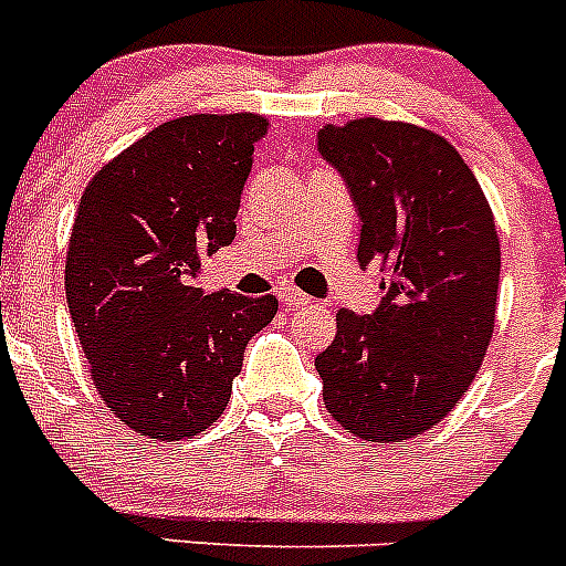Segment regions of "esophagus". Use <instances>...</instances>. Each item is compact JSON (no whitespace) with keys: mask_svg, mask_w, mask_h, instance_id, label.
<instances>
[{"mask_svg":"<svg viewBox=\"0 0 566 566\" xmlns=\"http://www.w3.org/2000/svg\"><path fill=\"white\" fill-rule=\"evenodd\" d=\"M277 297L286 308H300V306H308V303H312V297H308V294H303L300 289H294V286H280Z\"/></svg>","mask_w":566,"mask_h":566,"instance_id":"obj_1","label":"esophagus"}]
</instances>
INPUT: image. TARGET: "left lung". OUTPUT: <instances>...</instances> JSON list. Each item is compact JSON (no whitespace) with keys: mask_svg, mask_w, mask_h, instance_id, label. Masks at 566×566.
I'll return each mask as SVG.
<instances>
[{"mask_svg":"<svg viewBox=\"0 0 566 566\" xmlns=\"http://www.w3.org/2000/svg\"><path fill=\"white\" fill-rule=\"evenodd\" d=\"M317 149L354 198L359 266L388 272L377 312H337V337L314 359L323 402L354 437L411 439L448 417L488 354L502 272L493 212L462 155L417 124H328Z\"/></svg>","mask_w":566,"mask_h":566,"instance_id":"8db88e82","label":"left lung"}]
</instances>
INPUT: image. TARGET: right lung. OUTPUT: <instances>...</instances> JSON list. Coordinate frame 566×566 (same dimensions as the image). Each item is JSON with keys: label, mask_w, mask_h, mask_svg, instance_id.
<instances>
[{"label": "right lung", "mask_w": 566, "mask_h": 566, "mask_svg": "<svg viewBox=\"0 0 566 566\" xmlns=\"http://www.w3.org/2000/svg\"><path fill=\"white\" fill-rule=\"evenodd\" d=\"M254 113L184 115L98 169L78 203L64 286L90 377L118 422L158 442L207 431L227 411L249 339L277 297L203 294V254L238 232Z\"/></svg>", "instance_id": "obj_1"}]
</instances>
